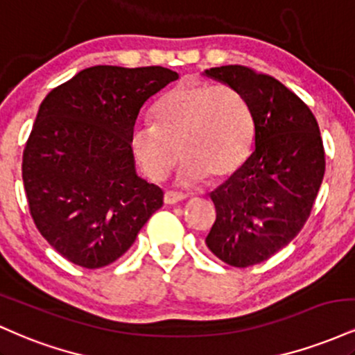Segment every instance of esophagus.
Masks as SVG:
<instances>
[{
	"instance_id": "34e87169",
	"label": "esophagus",
	"mask_w": 355,
	"mask_h": 355,
	"mask_svg": "<svg viewBox=\"0 0 355 355\" xmlns=\"http://www.w3.org/2000/svg\"><path fill=\"white\" fill-rule=\"evenodd\" d=\"M185 198H187V195L178 193V191H172V190L165 191V195H164V202L166 203V205H175V203L185 200Z\"/></svg>"
}]
</instances>
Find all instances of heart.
I'll list each match as a JSON object with an SVG mask.
<instances>
[{"instance_id":"heart-1","label":"heart","mask_w":355,"mask_h":355,"mask_svg":"<svg viewBox=\"0 0 355 355\" xmlns=\"http://www.w3.org/2000/svg\"><path fill=\"white\" fill-rule=\"evenodd\" d=\"M155 123L133 128L130 144L146 177L162 180L182 160L178 180L197 183L227 177L245 162L254 123L248 105L229 85L187 78L162 95Z\"/></svg>"}]
</instances>
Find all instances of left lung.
I'll list each match as a JSON object with an SVG mask.
<instances>
[{
	"mask_svg": "<svg viewBox=\"0 0 355 355\" xmlns=\"http://www.w3.org/2000/svg\"><path fill=\"white\" fill-rule=\"evenodd\" d=\"M203 75L235 88L248 105L254 150L210 193L217 220L207 247L232 267H250L284 248L311 215L325 172L315 116L279 80L240 64Z\"/></svg>",
	"mask_w": 355,
	"mask_h": 355,
	"instance_id": "8db88e82",
	"label": "left lung"
}]
</instances>
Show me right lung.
<instances>
[{
    "instance_id": "right-lung-1",
    "label": "right lung",
    "mask_w": 355,
    "mask_h": 355,
    "mask_svg": "<svg viewBox=\"0 0 355 355\" xmlns=\"http://www.w3.org/2000/svg\"><path fill=\"white\" fill-rule=\"evenodd\" d=\"M178 80L164 67H92L51 89L23 152V183L36 229L75 266L115 262L164 205L138 177L133 126L145 101Z\"/></svg>"
}]
</instances>
